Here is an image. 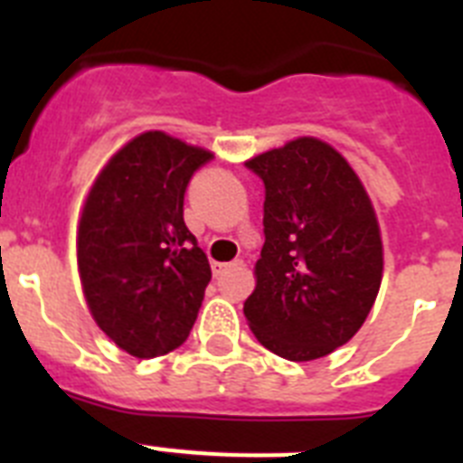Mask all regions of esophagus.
I'll return each instance as SVG.
<instances>
[{"instance_id": "obj_1", "label": "esophagus", "mask_w": 463, "mask_h": 463, "mask_svg": "<svg viewBox=\"0 0 463 463\" xmlns=\"http://www.w3.org/2000/svg\"><path fill=\"white\" fill-rule=\"evenodd\" d=\"M243 267V261L236 260V261H229V264H213V273L215 276H222L224 271H232V269H241Z\"/></svg>"}]
</instances>
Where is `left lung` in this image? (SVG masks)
Here are the masks:
<instances>
[{
    "label": "left lung",
    "instance_id": "1",
    "mask_svg": "<svg viewBox=\"0 0 463 463\" xmlns=\"http://www.w3.org/2000/svg\"><path fill=\"white\" fill-rule=\"evenodd\" d=\"M264 181V248L243 313L261 345L313 362L364 325L383 280L373 203L347 159L301 137L248 159Z\"/></svg>",
    "mask_w": 463,
    "mask_h": 463
}]
</instances>
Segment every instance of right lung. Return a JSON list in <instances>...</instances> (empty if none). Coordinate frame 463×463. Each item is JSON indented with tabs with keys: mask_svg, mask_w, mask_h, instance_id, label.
Wrapping results in <instances>:
<instances>
[{
	"mask_svg": "<svg viewBox=\"0 0 463 463\" xmlns=\"http://www.w3.org/2000/svg\"><path fill=\"white\" fill-rule=\"evenodd\" d=\"M213 153L165 132L125 143L97 175L76 250L94 322L132 357L181 347L211 282L206 252L183 220L194 171Z\"/></svg>",
	"mask_w": 463,
	"mask_h": 463,
	"instance_id": "1",
	"label": "right lung"
}]
</instances>
